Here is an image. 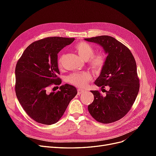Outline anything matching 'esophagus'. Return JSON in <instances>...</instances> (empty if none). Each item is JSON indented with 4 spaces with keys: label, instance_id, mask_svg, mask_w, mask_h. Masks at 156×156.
Masks as SVG:
<instances>
[{
    "label": "esophagus",
    "instance_id": "esophagus-1",
    "mask_svg": "<svg viewBox=\"0 0 156 156\" xmlns=\"http://www.w3.org/2000/svg\"><path fill=\"white\" fill-rule=\"evenodd\" d=\"M83 92H84L83 90H81V89H78L77 90V94H78V95H79V94H81Z\"/></svg>",
    "mask_w": 156,
    "mask_h": 156
}]
</instances>
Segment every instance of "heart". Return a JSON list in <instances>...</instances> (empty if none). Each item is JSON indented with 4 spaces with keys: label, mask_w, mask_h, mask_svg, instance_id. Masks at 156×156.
<instances>
[{
    "label": "heart",
    "mask_w": 156,
    "mask_h": 156,
    "mask_svg": "<svg viewBox=\"0 0 156 156\" xmlns=\"http://www.w3.org/2000/svg\"><path fill=\"white\" fill-rule=\"evenodd\" d=\"M75 49L84 60H87L88 64L94 72H100L104 68L107 56L103 52L95 53L93 46L85 41H80L75 45ZM64 54H60L57 58L59 68H62L64 58ZM92 79L90 73L87 72H74L68 75L67 81L72 85L78 88L85 87Z\"/></svg>",
    "instance_id": "1"
}]
</instances>
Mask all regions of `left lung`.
Instances as JSON below:
<instances>
[{
    "label": "left lung",
    "instance_id": "1",
    "mask_svg": "<svg viewBox=\"0 0 156 156\" xmlns=\"http://www.w3.org/2000/svg\"><path fill=\"white\" fill-rule=\"evenodd\" d=\"M102 46L108 53L104 68L94 82L105 90H92L94 99L88 106L90 115L97 122L110 124L123 118L133 106L139 93L140 84L134 56L121 42L109 36L84 39ZM110 87L108 91L103 89Z\"/></svg>",
    "mask_w": 156,
    "mask_h": 156
}]
</instances>
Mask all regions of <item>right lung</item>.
<instances>
[{"label":"right lung","instance_id":"right-lung-1","mask_svg":"<svg viewBox=\"0 0 156 156\" xmlns=\"http://www.w3.org/2000/svg\"><path fill=\"white\" fill-rule=\"evenodd\" d=\"M75 38L48 37L27 47L16 66V96L27 114L37 123L57 122L76 96L77 89L66 84L60 90L49 92L51 85H60L58 52Z\"/></svg>","mask_w":156,"mask_h":156}]
</instances>
